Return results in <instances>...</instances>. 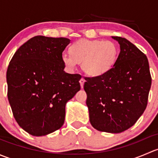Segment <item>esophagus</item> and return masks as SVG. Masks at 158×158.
<instances>
[{
  "mask_svg": "<svg viewBox=\"0 0 158 158\" xmlns=\"http://www.w3.org/2000/svg\"><path fill=\"white\" fill-rule=\"evenodd\" d=\"M79 82H80L81 88H82V87H83V85H84V82H85V79H84V78H81V79L79 80Z\"/></svg>",
  "mask_w": 158,
  "mask_h": 158,
  "instance_id": "obj_1",
  "label": "esophagus"
}]
</instances>
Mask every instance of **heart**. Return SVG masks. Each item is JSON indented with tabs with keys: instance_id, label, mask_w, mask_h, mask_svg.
<instances>
[{
	"instance_id": "1",
	"label": "heart",
	"mask_w": 158,
	"mask_h": 158,
	"mask_svg": "<svg viewBox=\"0 0 158 158\" xmlns=\"http://www.w3.org/2000/svg\"><path fill=\"white\" fill-rule=\"evenodd\" d=\"M70 53L62 55L63 64L72 70L77 63L87 75L93 77L102 76L114 67L118 56V48L110 40H80L70 47Z\"/></svg>"
}]
</instances>
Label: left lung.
<instances>
[{
  "instance_id": "8db88e82",
  "label": "left lung",
  "mask_w": 158,
  "mask_h": 158,
  "mask_svg": "<svg viewBox=\"0 0 158 158\" xmlns=\"http://www.w3.org/2000/svg\"><path fill=\"white\" fill-rule=\"evenodd\" d=\"M115 65L106 74L85 78L89 121L94 128L121 133L133 126L148 105L151 76L147 56L125 38Z\"/></svg>"
}]
</instances>
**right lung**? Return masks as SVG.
Wrapping results in <instances>:
<instances>
[{"label": "right lung", "mask_w": 158, "mask_h": 158, "mask_svg": "<svg viewBox=\"0 0 158 158\" xmlns=\"http://www.w3.org/2000/svg\"><path fill=\"white\" fill-rule=\"evenodd\" d=\"M67 38L36 36L13 56L7 71V98L20 127L44 136L64 124L66 105L80 90L82 76L65 73Z\"/></svg>", "instance_id": "1"}]
</instances>
